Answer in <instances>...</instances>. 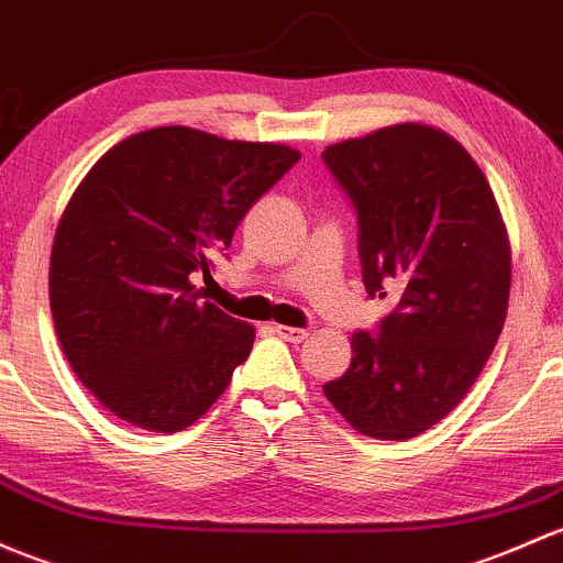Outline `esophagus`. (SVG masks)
I'll return each instance as SVG.
<instances>
[{"label":"esophagus","mask_w":563,"mask_h":563,"mask_svg":"<svg viewBox=\"0 0 563 563\" xmlns=\"http://www.w3.org/2000/svg\"><path fill=\"white\" fill-rule=\"evenodd\" d=\"M275 334L283 336V340H288V342H305L310 331L297 329V327H275Z\"/></svg>","instance_id":"34e87169"}]
</instances>
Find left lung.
Returning a JSON list of instances; mask_svg holds the SVG:
<instances>
[{
	"label": "left lung",
	"mask_w": 563,
	"mask_h": 563,
	"mask_svg": "<svg viewBox=\"0 0 563 563\" xmlns=\"http://www.w3.org/2000/svg\"><path fill=\"white\" fill-rule=\"evenodd\" d=\"M358 212L369 297L399 291L375 334L323 386L334 410L375 440H412L475 386L510 301V236L483 169L429 123H394L323 151Z\"/></svg>",
	"instance_id": "left-lung-1"
}]
</instances>
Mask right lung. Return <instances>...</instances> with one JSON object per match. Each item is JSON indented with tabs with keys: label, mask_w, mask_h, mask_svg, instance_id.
<instances>
[{
	"label": "right lung",
	"mask_w": 563,
	"mask_h": 563,
	"mask_svg": "<svg viewBox=\"0 0 563 563\" xmlns=\"http://www.w3.org/2000/svg\"><path fill=\"white\" fill-rule=\"evenodd\" d=\"M301 158L280 142L158 126L112 145L51 247V312L80 383L121 421L188 429L251 356L256 329L199 301L245 212Z\"/></svg>",
	"instance_id": "right-lung-1"
}]
</instances>
